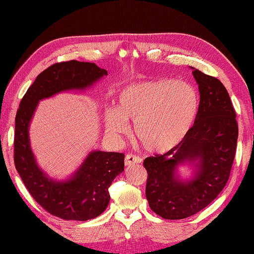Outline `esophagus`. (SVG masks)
I'll list each match as a JSON object with an SVG mask.
<instances>
[{
	"mask_svg": "<svg viewBox=\"0 0 254 254\" xmlns=\"http://www.w3.org/2000/svg\"><path fill=\"white\" fill-rule=\"evenodd\" d=\"M141 161H142V159L135 155H126V157H125V164L127 166L140 163Z\"/></svg>",
	"mask_w": 254,
	"mask_h": 254,
	"instance_id": "1",
	"label": "esophagus"
}]
</instances>
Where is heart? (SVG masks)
<instances>
[{"instance_id":"b5f03b06","label":"heart","mask_w":254,"mask_h":254,"mask_svg":"<svg viewBox=\"0 0 254 254\" xmlns=\"http://www.w3.org/2000/svg\"><path fill=\"white\" fill-rule=\"evenodd\" d=\"M199 97L191 84L175 79H159L123 89L118 110L105 113L106 130L112 136L129 131L126 121L134 123V135L151 153H164L183 142L193 127Z\"/></svg>"}]
</instances>
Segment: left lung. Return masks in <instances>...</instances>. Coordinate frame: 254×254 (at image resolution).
Instances as JSON below:
<instances>
[{
  "label": "left lung",
  "mask_w": 254,
  "mask_h": 254,
  "mask_svg": "<svg viewBox=\"0 0 254 254\" xmlns=\"http://www.w3.org/2000/svg\"><path fill=\"white\" fill-rule=\"evenodd\" d=\"M193 75L200 92L197 118L181 144L163 155L144 160L147 171L146 198L150 209L164 219H183L209 205L226 187L235 157L238 124L231 99L216 77L197 68ZM199 159L195 179L174 178V170Z\"/></svg>",
  "instance_id": "obj_1"
}]
</instances>
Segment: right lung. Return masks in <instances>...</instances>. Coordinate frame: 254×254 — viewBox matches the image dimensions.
<instances>
[{"label": "right lung", "mask_w": 254, "mask_h": 254, "mask_svg": "<svg viewBox=\"0 0 254 254\" xmlns=\"http://www.w3.org/2000/svg\"><path fill=\"white\" fill-rule=\"evenodd\" d=\"M107 71L95 64L70 60L52 64L37 76L23 96L16 115L13 161L29 194L50 214L65 220H88L97 217L110 200L109 188L124 171L122 152L93 151L71 180L49 179L36 164L28 140V125L38 102L60 91L83 89Z\"/></svg>", "instance_id": "obj_1"}]
</instances>
